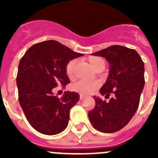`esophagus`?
<instances>
[{"mask_svg": "<svg viewBox=\"0 0 158 158\" xmlns=\"http://www.w3.org/2000/svg\"><path fill=\"white\" fill-rule=\"evenodd\" d=\"M85 95L81 94V95H80V99H81V100H82V99L85 98Z\"/></svg>", "mask_w": 158, "mask_h": 158, "instance_id": "34e87169", "label": "esophagus"}]
</instances>
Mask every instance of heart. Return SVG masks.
<instances>
[{"instance_id": "obj_1", "label": "heart", "mask_w": 158, "mask_h": 158, "mask_svg": "<svg viewBox=\"0 0 158 158\" xmlns=\"http://www.w3.org/2000/svg\"><path fill=\"white\" fill-rule=\"evenodd\" d=\"M89 65L93 67V69H96L99 66H104L105 65V61L100 57H90L89 58ZM77 64L76 59L70 60L65 67V72H66L67 76L69 78L73 77V73H74V69ZM100 85V82L97 81H84L81 80L73 85V89L74 91L78 93H82V94H89L94 92Z\"/></svg>"}]
</instances>
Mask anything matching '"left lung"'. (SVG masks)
Wrapping results in <instances>:
<instances>
[{"mask_svg":"<svg viewBox=\"0 0 158 158\" xmlns=\"http://www.w3.org/2000/svg\"><path fill=\"white\" fill-rule=\"evenodd\" d=\"M92 54L109 63L108 77L100 93L114 96L108 103L93 96L96 106L89 111V118L100 132H116L130 122L139 107L145 85L144 62L136 51L122 46H111Z\"/></svg>","mask_w":158,"mask_h":158,"instance_id":"1","label":"left lung"}]
</instances>
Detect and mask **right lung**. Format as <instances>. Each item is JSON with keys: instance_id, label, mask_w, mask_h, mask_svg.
<instances>
[{"instance_id": "right-lung-1", "label": "right lung", "mask_w": 158, "mask_h": 158, "mask_svg": "<svg viewBox=\"0 0 158 158\" xmlns=\"http://www.w3.org/2000/svg\"><path fill=\"white\" fill-rule=\"evenodd\" d=\"M82 55L48 40L31 47L19 61L16 77L19 104L31 126L40 133L54 135L66 128L69 111L80 96L67 91L58 98L52 90L70 83L65 67Z\"/></svg>"}]
</instances>
